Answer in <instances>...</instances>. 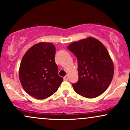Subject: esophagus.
I'll list each match as a JSON object with an SVG mask.
<instances>
[{"label": "esophagus", "mask_w": 130, "mask_h": 130, "mask_svg": "<svg viewBox=\"0 0 130 130\" xmlns=\"http://www.w3.org/2000/svg\"><path fill=\"white\" fill-rule=\"evenodd\" d=\"M68 78H69L68 75H66L65 77H64V80H68Z\"/></svg>", "instance_id": "1"}]
</instances>
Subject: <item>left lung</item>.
I'll list each match as a JSON object with an SVG mask.
<instances>
[{
    "mask_svg": "<svg viewBox=\"0 0 130 130\" xmlns=\"http://www.w3.org/2000/svg\"><path fill=\"white\" fill-rule=\"evenodd\" d=\"M68 48L77 57L78 80L72 86L79 95L88 99L98 97L110 85L114 65L103 44L94 38L74 42Z\"/></svg>",
    "mask_w": 130,
    "mask_h": 130,
    "instance_id": "left-lung-1",
    "label": "left lung"
}]
</instances>
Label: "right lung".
<instances>
[{"label":"right lung","mask_w":130,"mask_h":130,"mask_svg":"<svg viewBox=\"0 0 130 130\" xmlns=\"http://www.w3.org/2000/svg\"><path fill=\"white\" fill-rule=\"evenodd\" d=\"M56 48L48 42L35 44L25 53L19 68L24 91L35 98L45 99L56 92L63 81L55 61Z\"/></svg>","instance_id":"add662e5"}]
</instances>
